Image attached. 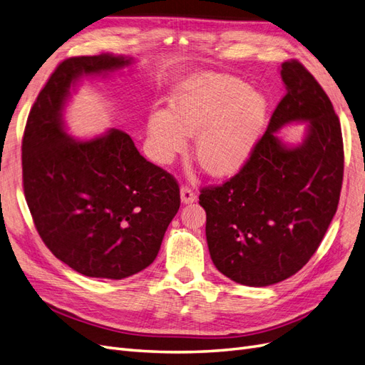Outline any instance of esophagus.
<instances>
[{"instance_id": "esophagus-1", "label": "esophagus", "mask_w": 365, "mask_h": 365, "mask_svg": "<svg viewBox=\"0 0 365 365\" xmlns=\"http://www.w3.org/2000/svg\"><path fill=\"white\" fill-rule=\"evenodd\" d=\"M196 201V195L195 192L190 189V187L182 185L181 187V202L182 204H192Z\"/></svg>"}]
</instances>
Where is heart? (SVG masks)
<instances>
[{
	"instance_id": "1",
	"label": "heart",
	"mask_w": 365,
	"mask_h": 365,
	"mask_svg": "<svg viewBox=\"0 0 365 365\" xmlns=\"http://www.w3.org/2000/svg\"><path fill=\"white\" fill-rule=\"evenodd\" d=\"M268 101L237 77L202 73L181 82L169 111H152L148 134L152 155L170 164L196 137L195 158L215 178H230L251 160L268 118Z\"/></svg>"
}]
</instances>
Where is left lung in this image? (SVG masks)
Here are the masks:
<instances>
[{"label":"left lung","mask_w":365,"mask_h":365,"mask_svg":"<svg viewBox=\"0 0 365 365\" xmlns=\"http://www.w3.org/2000/svg\"><path fill=\"white\" fill-rule=\"evenodd\" d=\"M280 74L286 94L248 164L200 195L215 267L245 286L279 283L304 267L336 213L344 173L341 125L327 94L298 61L283 62ZM298 120L307 135L288 147L277 132Z\"/></svg>","instance_id":"obj_1"}]
</instances>
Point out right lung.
I'll return each instance as SVG.
<instances>
[{
    "label": "right lung",
    "mask_w": 365,
    "mask_h": 365,
    "mask_svg": "<svg viewBox=\"0 0 365 365\" xmlns=\"http://www.w3.org/2000/svg\"><path fill=\"white\" fill-rule=\"evenodd\" d=\"M130 63L108 53L65 59L24 130L23 184L33 222L54 256L86 277L121 280L148 268L181 204L178 182L140 155L126 132L111 128L76 140L65 129L76 83Z\"/></svg>",
    "instance_id": "obj_1"
}]
</instances>
